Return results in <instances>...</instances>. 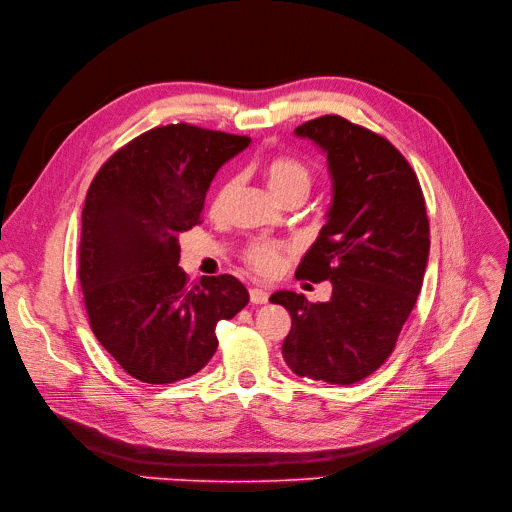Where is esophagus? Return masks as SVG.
<instances>
[{"label": "esophagus", "mask_w": 512, "mask_h": 512, "mask_svg": "<svg viewBox=\"0 0 512 512\" xmlns=\"http://www.w3.org/2000/svg\"><path fill=\"white\" fill-rule=\"evenodd\" d=\"M250 302L252 304H266V302H269V291H264L260 287H252L250 289Z\"/></svg>", "instance_id": "1"}]
</instances>
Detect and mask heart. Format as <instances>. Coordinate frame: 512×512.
<instances>
[{
  "instance_id": "obj_1",
  "label": "heart",
  "mask_w": 512,
  "mask_h": 512,
  "mask_svg": "<svg viewBox=\"0 0 512 512\" xmlns=\"http://www.w3.org/2000/svg\"><path fill=\"white\" fill-rule=\"evenodd\" d=\"M264 179L269 183L271 191L275 196L285 202L291 196H308V191L312 187V170L298 158L291 156H277L271 158L264 164ZM237 191V179H227L221 187L216 189L210 210L214 216H223L231 200ZM287 248L279 241L271 239H254L250 241L246 250H243V260L250 266L252 271L260 275H275L285 258Z\"/></svg>"
}]
</instances>
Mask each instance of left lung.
Wrapping results in <instances>:
<instances>
[{
    "label": "left lung",
    "instance_id": "1",
    "mask_svg": "<svg viewBox=\"0 0 512 512\" xmlns=\"http://www.w3.org/2000/svg\"><path fill=\"white\" fill-rule=\"evenodd\" d=\"M327 154L333 200L296 277L331 281L329 302L275 291L291 314L283 342L300 377L352 385L394 352L417 304L429 258V221L415 170L385 137L327 114L296 129Z\"/></svg>",
    "mask_w": 512,
    "mask_h": 512
}]
</instances>
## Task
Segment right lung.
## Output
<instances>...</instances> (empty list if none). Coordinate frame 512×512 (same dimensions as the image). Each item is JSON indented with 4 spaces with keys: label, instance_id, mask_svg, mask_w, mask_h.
Returning a JSON list of instances; mask_svg holds the SVG:
<instances>
[{
    "label": "right lung",
    "instance_id": "obj_1",
    "mask_svg": "<svg viewBox=\"0 0 512 512\" xmlns=\"http://www.w3.org/2000/svg\"><path fill=\"white\" fill-rule=\"evenodd\" d=\"M246 135L187 123L145 131L97 170L81 214L79 279L91 331L131 377L175 383L214 356L216 323L250 302L233 275L189 283L179 235Z\"/></svg>",
    "mask_w": 512,
    "mask_h": 512
}]
</instances>
